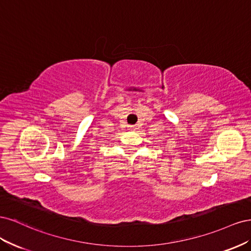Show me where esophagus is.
<instances>
[{
	"mask_svg": "<svg viewBox=\"0 0 251 251\" xmlns=\"http://www.w3.org/2000/svg\"><path fill=\"white\" fill-rule=\"evenodd\" d=\"M127 127H128V130H131V131H135L136 130V126H128Z\"/></svg>",
	"mask_w": 251,
	"mask_h": 251,
	"instance_id": "34e87169",
	"label": "esophagus"
}]
</instances>
